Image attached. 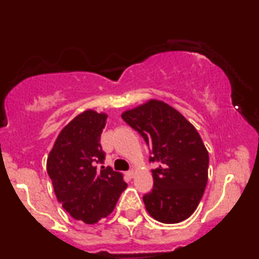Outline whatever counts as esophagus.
I'll use <instances>...</instances> for the list:
<instances>
[{"mask_svg":"<svg viewBox=\"0 0 259 259\" xmlns=\"http://www.w3.org/2000/svg\"><path fill=\"white\" fill-rule=\"evenodd\" d=\"M125 175L127 178H130V179H132V178H134V170H127Z\"/></svg>","mask_w":259,"mask_h":259,"instance_id":"esophagus-1","label":"esophagus"}]
</instances>
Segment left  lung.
Instances as JSON below:
<instances>
[{"mask_svg":"<svg viewBox=\"0 0 259 259\" xmlns=\"http://www.w3.org/2000/svg\"><path fill=\"white\" fill-rule=\"evenodd\" d=\"M121 118L150 148L153 187L144 195L152 218L165 224L189 218L200 203L208 180L209 157L200 134L177 109L151 100L124 112Z\"/></svg>","mask_w":259,"mask_h":259,"instance_id":"8db88e82","label":"left lung"}]
</instances>
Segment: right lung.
I'll return each mask as SVG.
<instances>
[{
	"label": "right lung",
	"mask_w": 259,
	"mask_h": 259,
	"mask_svg": "<svg viewBox=\"0 0 259 259\" xmlns=\"http://www.w3.org/2000/svg\"><path fill=\"white\" fill-rule=\"evenodd\" d=\"M107 115L85 111L62 130L47 159L59 203L76 221L94 224L111 214L127 186L123 175L103 167L100 144Z\"/></svg>",
	"instance_id": "add662e5"
}]
</instances>
